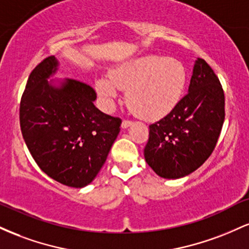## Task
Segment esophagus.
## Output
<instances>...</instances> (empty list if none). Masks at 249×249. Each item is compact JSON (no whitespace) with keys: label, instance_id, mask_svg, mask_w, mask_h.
<instances>
[{"label":"esophagus","instance_id":"1","mask_svg":"<svg viewBox=\"0 0 249 249\" xmlns=\"http://www.w3.org/2000/svg\"><path fill=\"white\" fill-rule=\"evenodd\" d=\"M131 124H132V122L128 121V119H124V121H123V123H122V127L126 128V127L130 126Z\"/></svg>","mask_w":249,"mask_h":249}]
</instances>
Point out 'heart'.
Masks as SVG:
<instances>
[{"instance_id": "obj_1", "label": "heart", "mask_w": 249, "mask_h": 249, "mask_svg": "<svg viewBox=\"0 0 249 249\" xmlns=\"http://www.w3.org/2000/svg\"><path fill=\"white\" fill-rule=\"evenodd\" d=\"M186 83V71L178 59L165 56H145L121 65L110 79L96 83L99 96L107 107H112L118 91L127 90L126 102L137 116L158 119L178 104Z\"/></svg>"}]
</instances>
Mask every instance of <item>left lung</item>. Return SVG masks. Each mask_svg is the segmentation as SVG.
<instances>
[{
  "label": "left lung",
  "instance_id": "1",
  "mask_svg": "<svg viewBox=\"0 0 249 249\" xmlns=\"http://www.w3.org/2000/svg\"><path fill=\"white\" fill-rule=\"evenodd\" d=\"M224 121V89L212 68L198 58L188 92L168 115L150 125L145 160L161 178L192 173L212 154Z\"/></svg>",
  "mask_w": 249,
  "mask_h": 249
}]
</instances>
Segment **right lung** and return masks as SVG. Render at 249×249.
Instances as JSON below:
<instances>
[{"label":"right lung","instance_id":"obj_1","mask_svg":"<svg viewBox=\"0 0 249 249\" xmlns=\"http://www.w3.org/2000/svg\"><path fill=\"white\" fill-rule=\"evenodd\" d=\"M55 56L37 64L19 103V126L28 150L45 174L81 188L98 174L122 119L98 110L95 89L68 79L59 89L47 82L57 69Z\"/></svg>","mask_w":249,"mask_h":249}]
</instances>
